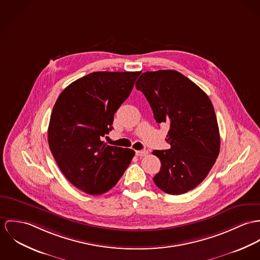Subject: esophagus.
Segmentation results:
<instances>
[{"mask_svg": "<svg viewBox=\"0 0 260 260\" xmlns=\"http://www.w3.org/2000/svg\"><path fill=\"white\" fill-rule=\"evenodd\" d=\"M148 153V151L146 149H142V150H136V155L139 157H143L145 156Z\"/></svg>", "mask_w": 260, "mask_h": 260, "instance_id": "1", "label": "esophagus"}]
</instances>
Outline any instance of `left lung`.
Returning <instances> with one entry per match:
<instances>
[{
	"label": "left lung",
	"instance_id": "1",
	"mask_svg": "<svg viewBox=\"0 0 260 260\" xmlns=\"http://www.w3.org/2000/svg\"><path fill=\"white\" fill-rule=\"evenodd\" d=\"M136 87L146 98L157 123L167 122L171 148L153 150L161 162L152 178L169 194L197 187L215 164L220 137L213 106L201 87L173 70L145 72Z\"/></svg>",
	"mask_w": 260,
	"mask_h": 260
}]
</instances>
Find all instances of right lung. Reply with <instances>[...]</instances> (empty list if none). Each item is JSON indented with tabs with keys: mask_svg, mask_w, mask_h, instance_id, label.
Returning <instances> with one entry per match:
<instances>
[{
	"mask_svg": "<svg viewBox=\"0 0 260 260\" xmlns=\"http://www.w3.org/2000/svg\"><path fill=\"white\" fill-rule=\"evenodd\" d=\"M140 74H88L66 87L54 106L48 128L50 149L66 178L87 194L114 187L135 155L133 149L103 140Z\"/></svg>",
	"mask_w": 260,
	"mask_h": 260,
	"instance_id": "add662e5",
	"label": "right lung"
}]
</instances>
